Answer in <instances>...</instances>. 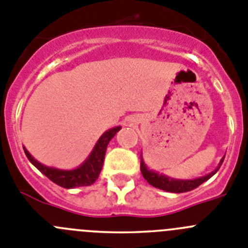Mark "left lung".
<instances>
[{"label":"left lung","mask_w":248,"mask_h":248,"mask_svg":"<svg viewBox=\"0 0 248 248\" xmlns=\"http://www.w3.org/2000/svg\"><path fill=\"white\" fill-rule=\"evenodd\" d=\"M222 162H224V158L221 159L220 164H218L217 168L213 171V173L207 174L205 177L198 178V179L194 180H175V179H169V178L164 177V175H159V174L155 173L153 170H149L146 167L144 162L140 158V171H142V175H143L144 179L149 183L151 185H153L155 188L162 189V190L170 191V193H185V191H190L193 189L198 188L200 184H202L204 182H206L207 179H210L214 174L218 170V168L221 167Z\"/></svg>","instance_id":"8db88e82"}]
</instances>
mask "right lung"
<instances>
[{
  "instance_id": "right-lung-1",
  "label": "right lung",
  "mask_w": 248,
  "mask_h": 248,
  "mask_svg": "<svg viewBox=\"0 0 248 248\" xmlns=\"http://www.w3.org/2000/svg\"><path fill=\"white\" fill-rule=\"evenodd\" d=\"M120 129H121V127L119 126L106 131L101 136V138L97 140L96 146H95L93 151L91 152V155H89L88 159L82 163L79 168L73 169V170H60V169L48 168V167L37 162L24 147L23 149L27 158L30 159V162L32 163L33 166L37 169H39L46 178H49L53 183L58 184L62 188L70 189L75 188V186H88V185H91L96 182L100 171L102 169L105 153H106L108 142L112 140L113 136L119 132Z\"/></svg>"
}]
</instances>
